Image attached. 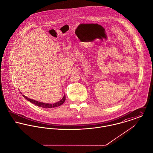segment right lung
I'll use <instances>...</instances> for the list:
<instances>
[{"mask_svg":"<svg viewBox=\"0 0 153 153\" xmlns=\"http://www.w3.org/2000/svg\"><path fill=\"white\" fill-rule=\"evenodd\" d=\"M23 97L24 98H25L27 101H30V102H32V104L39 107H42V108H55V107H59L60 105H61L62 104H64V102L65 101V95H64L62 99H61L59 101L55 102L54 104H48V103H44L42 102H39V101H35L34 100H32L30 99L29 98H27V97L25 96L24 95H22Z\"/></svg>","mask_w":153,"mask_h":153,"instance_id":"1","label":"right lung"}]
</instances>
